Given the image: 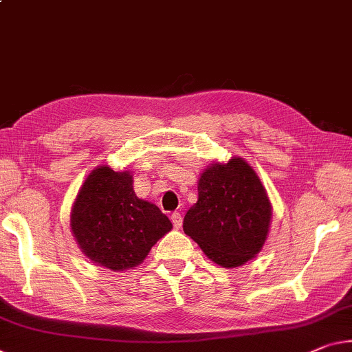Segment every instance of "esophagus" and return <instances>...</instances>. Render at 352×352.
Returning <instances> with one entry per match:
<instances>
[{
	"instance_id": "obj_1",
	"label": "esophagus",
	"mask_w": 352,
	"mask_h": 352,
	"mask_svg": "<svg viewBox=\"0 0 352 352\" xmlns=\"http://www.w3.org/2000/svg\"><path fill=\"white\" fill-rule=\"evenodd\" d=\"M170 219H172V224H174L175 228H180V227H182V224H183V217H182L180 213H178V211H175V213H172Z\"/></svg>"
}]
</instances>
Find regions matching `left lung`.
<instances>
[{
  "label": "left lung",
  "mask_w": 352,
  "mask_h": 352,
  "mask_svg": "<svg viewBox=\"0 0 352 352\" xmlns=\"http://www.w3.org/2000/svg\"><path fill=\"white\" fill-rule=\"evenodd\" d=\"M199 199L183 219V230L211 261L238 267L263 249L272 206L263 183L246 160L213 161L199 178Z\"/></svg>",
  "instance_id": "obj_1"
}]
</instances>
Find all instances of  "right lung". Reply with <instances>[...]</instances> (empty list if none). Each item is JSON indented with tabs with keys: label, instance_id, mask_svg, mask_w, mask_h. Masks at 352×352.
<instances>
[{
	"label": "right lung",
	"instance_id": "1",
	"mask_svg": "<svg viewBox=\"0 0 352 352\" xmlns=\"http://www.w3.org/2000/svg\"><path fill=\"white\" fill-rule=\"evenodd\" d=\"M75 241L92 263L113 271L141 265L172 222L152 202L139 199L130 170L98 166L82 183L72 206Z\"/></svg>",
	"mask_w": 352,
	"mask_h": 352
}]
</instances>
